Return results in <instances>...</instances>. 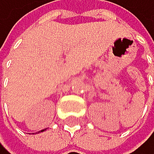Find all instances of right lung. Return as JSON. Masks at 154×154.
<instances>
[{
  "mask_svg": "<svg viewBox=\"0 0 154 154\" xmlns=\"http://www.w3.org/2000/svg\"><path fill=\"white\" fill-rule=\"evenodd\" d=\"M43 131H45V129H43V130H41V131H39V132H43Z\"/></svg>",
  "mask_w": 154,
  "mask_h": 154,
  "instance_id": "obj_1",
  "label": "right lung"
}]
</instances>
